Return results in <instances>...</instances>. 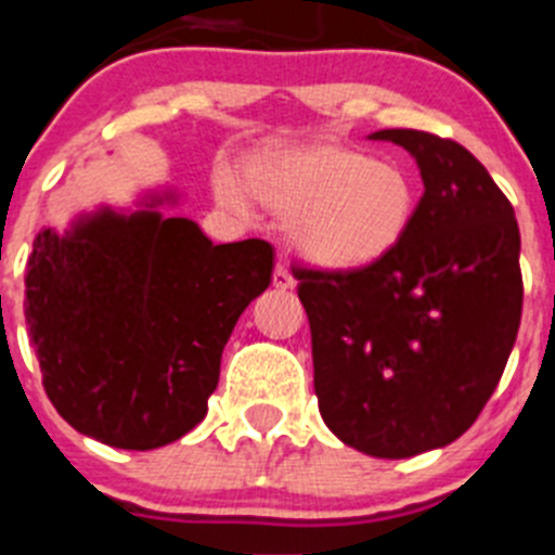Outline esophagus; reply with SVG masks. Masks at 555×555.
<instances>
[{
  "instance_id": "34e87169",
  "label": "esophagus",
  "mask_w": 555,
  "mask_h": 555,
  "mask_svg": "<svg viewBox=\"0 0 555 555\" xmlns=\"http://www.w3.org/2000/svg\"><path fill=\"white\" fill-rule=\"evenodd\" d=\"M272 283H274V288H283V292H286V288H294L292 272H288V267H286V263H283V261L274 263Z\"/></svg>"
}]
</instances>
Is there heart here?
I'll list each match as a JSON object with an SVG mask.
<instances>
[{
	"mask_svg": "<svg viewBox=\"0 0 555 555\" xmlns=\"http://www.w3.org/2000/svg\"><path fill=\"white\" fill-rule=\"evenodd\" d=\"M242 179L217 171V194L244 208L247 194L286 217L306 258L327 269H364L384 261L409 235L416 183L395 160L370 158L338 141H269L242 164Z\"/></svg>",
	"mask_w": 555,
	"mask_h": 555,
	"instance_id": "heart-1",
	"label": "heart"
}]
</instances>
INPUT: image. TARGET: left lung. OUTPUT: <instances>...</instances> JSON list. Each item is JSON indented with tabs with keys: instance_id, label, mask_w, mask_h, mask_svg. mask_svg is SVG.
Returning <instances> with one entry per match:
<instances>
[{
	"instance_id": "8db88e82",
	"label": "left lung",
	"mask_w": 555,
	"mask_h": 555,
	"mask_svg": "<svg viewBox=\"0 0 555 555\" xmlns=\"http://www.w3.org/2000/svg\"><path fill=\"white\" fill-rule=\"evenodd\" d=\"M405 146L425 194L403 244L364 269L292 263L327 428L375 459L455 442L478 420L522 317L519 228L473 152L423 130Z\"/></svg>"
}]
</instances>
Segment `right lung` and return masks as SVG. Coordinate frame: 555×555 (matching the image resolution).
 I'll use <instances>...</instances> for the list:
<instances>
[{"label": "right lung", "mask_w": 555, "mask_h": 555, "mask_svg": "<svg viewBox=\"0 0 555 555\" xmlns=\"http://www.w3.org/2000/svg\"><path fill=\"white\" fill-rule=\"evenodd\" d=\"M263 238L210 244L191 219L102 210L38 233L24 317L49 403L121 450L175 442L205 420L244 308L272 283Z\"/></svg>", "instance_id": "obj_1"}]
</instances>
